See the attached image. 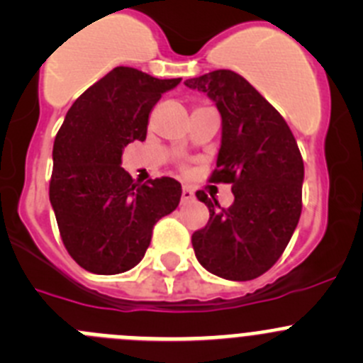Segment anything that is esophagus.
Listing matches in <instances>:
<instances>
[{
	"label": "esophagus",
	"mask_w": 363,
	"mask_h": 363,
	"mask_svg": "<svg viewBox=\"0 0 363 363\" xmlns=\"http://www.w3.org/2000/svg\"><path fill=\"white\" fill-rule=\"evenodd\" d=\"M191 199H193V191L188 188V186H184V188H182V195H181L182 204H184V202H189Z\"/></svg>",
	"instance_id": "esophagus-1"
}]
</instances>
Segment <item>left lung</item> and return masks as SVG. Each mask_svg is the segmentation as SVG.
I'll use <instances>...</instances> for the list:
<instances>
[{
	"instance_id": "obj_1",
	"label": "left lung",
	"mask_w": 363,
	"mask_h": 363,
	"mask_svg": "<svg viewBox=\"0 0 363 363\" xmlns=\"http://www.w3.org/2000/svg\"><path fill=\"white\" fill-rule=\"evenodd\" d=\"M184 84L208 94L222 116V145L209 181L233 184L235 195L231 208L223 209L213 195L197 191L209 222L193 233L195 256L223 279H254L279 259L299 222V147L283 116L242 74L216 69Z\"/></svg>"
}]
</instances>
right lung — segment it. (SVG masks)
I'll return each mask as SVG.
<instances>
[{"label": "right lung", "instance_id": "add662e5", "mask_svg": "<svg viewBox=\"0 0 363 363\" xmlns=\"http://www.w3.org/2000/svg\"><path fill=\"white\" fill-rule=\"evenodd\" d=\"M179 82L114 67L74 100L57 132L50 202L64 247L89 272L113 276L138 265L155 222L179 206L175 179L140 184L121 168L123 148L147 138L150 111Z\"/></svg>", "mask_w": 363, "mask_h": 363}]
</instances>
